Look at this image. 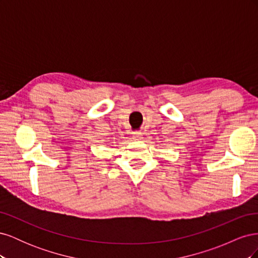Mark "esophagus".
Here are the masks:
<instances>
[{"label":"esophagus","instance_id":"34e87169","mask_svg":"<svg viewBox=\"0 0 258 258\" xmlns=\"http://www.w3.org/2000/svg\"><path fill=\"white\" fill-rule=\"evenodd\" d=\"M132 137H134L135 140H141L143 138V134L141 131H135L132 132Z\"/></svg>","mask_w":258,"mask_h":258}]
</instances>
